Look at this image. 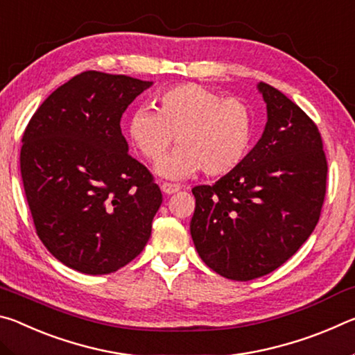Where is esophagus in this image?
<instances>
[{
  "label": "esophagus",
  "instance_id": "esophagus-1",
  "mask_svg": "<svg viewBox=\"0 0 355 355\" xmlns=\"http://www.w3.org/2000/svg\"><path fill=\"white\" fill-rule=\"evenodd\" d=\"M161 191H163L164 194L171 196V194H173V192L180 191V184H173V183H163V184H161Z\"/></svg>",
  "mask_w": 355,
  "mask_h": 355
}]
</instances>
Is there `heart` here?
Wrapping results in <instances>:
<instances>
[{"instance_id": "heart-1", "label": "heart", "mask_w": 355, "mask_h": 355, "mask_svg": "<svg viewBox=\"0 0 355 355\" xmlns=\"http://www.w3.org/2000/svg\"><path fill=\"white\" fill-rule=\"evenodd\" d=\"M155 111L136 110L127 137L146 161H156L178 135L180 147L155 166L159 177L182 180L203 172L225 175L241 164L252 141V114L238 98L200 84H178L155 97Z\"/></svg>"}]
</instances>
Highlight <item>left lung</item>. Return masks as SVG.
<instances>
[{"label": "left lung", "instance_id": "obj_1", "mask_svg": "<svg viewBox=\"0 0 355 355\" xmlns=\"http://www.w3.org/2000/svg\"><path fill=\"white\" fill-rule=\"evenodd\" d=\"M268 122L236 169L196 186L191 236L208 268L248 282L296 254L320 219L327 161L316 125L269 84L258 83Z\"/></svg>", "mask_w": 355, "mask_h": 355}]
</instances>
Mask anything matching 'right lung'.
Listing matches in <instances>:
<instances>
[{
  "label": "right lung",
  "instance_id": "right-lung-1",
  "mask_svg": "<svg viewBox=\"0 0 355 355\" xmlns=\"http://www.w3.org/2000/svg\"><path fill=\"white\" fill-rule=\"evenodd\" d=\"M152 84L83 71L39 106L23 135L20 169L35 232L75 271H117L152 235L163 196L120 130L125 110Z\"/></svg>",
  "mask_w": 355,
  "mask_h": 355
}]
</instances>
